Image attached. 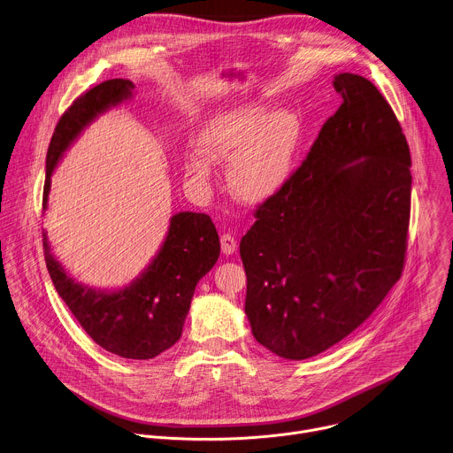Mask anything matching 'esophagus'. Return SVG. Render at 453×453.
I'll return each mask as SVG.
<instances>
[{"instance_id": "34e87169", "label": "esophagus", "mask_w": 453, "mask_h": 453, "mask_svg": "<svg viewBox=\"0 0 453 453\" xmlns=\"http://www.w3.org/2000/svg\"><path fill=\"white\" fill-rule=\"evenodd\" d=\"M220 249H222V252H224L226 256L234 254V252H236V240H234V236H231L229 233H224V234L220 236Z\"/></svg>"}]
</instances>
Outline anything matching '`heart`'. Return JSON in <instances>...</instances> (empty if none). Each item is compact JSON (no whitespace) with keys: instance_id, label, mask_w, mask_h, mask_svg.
<instances>
[{"instance_id":"heart-1","label":"heart","mask_w":453,"mask_h":453,"mask_svg":"<svg viewBox=\"0 0 453 453\" xmlns=\"http://www.w3.org/2000/svg\"><path fill=\"white\" fill-rule=\"evenodd\" d=\"M303 136L291 110L270 111L247 104L215 117L199 134L197 150L187 158L185 173L199 187L211 181V164H227V185L243 204L259 206L288 183Z\"/></svg>"}]
</instances>
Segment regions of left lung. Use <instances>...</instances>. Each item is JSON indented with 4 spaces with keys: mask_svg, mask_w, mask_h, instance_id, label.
Masks as SVG:
<instances>
[{
    "mask_svg": "<svg viewBox=\"0 0 453 453\" xmlns=\"http://www.w3.org/2000/svg\"><path fill=\"white\" fill-rule=\"evenodd\" d=\"M333 85L342 106L240 242L252 334L291 361L356 331L407 250L412 178L400 122L370 80L342 73Z\"/></svg>",
    "mask_w": 453,
    "mask_h": 453,
    "instance_id": "left-lung-1",
    "label": "left lung"
}]
</instances>
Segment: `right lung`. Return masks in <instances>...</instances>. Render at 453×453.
Masks as SVG:
<instances>
[{"label":"right lung","mask_w":453,"mask_h":453,"mask_svg":"<svg viewBox=\"0 0 453 453\" xmlns=\"http://www.w3.org/2000/svg\"><path fill=\"white\" fill-rule=\"evenodd\" d=\"M133 88L129 80L103 81L60 117L46 157L44 210L51 174L69 145L97 115L129 99ZM42 236L46 266L65 306L99 347L126 359H153L181 338L196 286L220 254L211 219L181 211L171 219L165 242L149 266L127 286L106 291L76 282L51 254L46 233Z\"/></svg>","instance_id":"obj_1"}]
</instances>
